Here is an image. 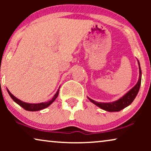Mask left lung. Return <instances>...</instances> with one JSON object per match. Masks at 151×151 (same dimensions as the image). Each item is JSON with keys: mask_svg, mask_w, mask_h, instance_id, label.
I'll list each match as a JSON object with an SVG mask.
<instances>
[{"mask_svg": "<svg viewBox=\"0 0 151 151\" xmlns=\"http://www.w3.org/2000/svg\"><path fill=\"white\" fill-rule=\"evenodd\" d=\"M137 62L139 70V80H138L137 84H136L131 90L129 91L124 96H123L122 98H119V100L111 102H98L87 97L88 100H89L92 103H93L94 104H96L97 106L100 107V109H103V110L109 111V112H116V111H119L122 110L123 109L126 108L127 106H129V105L133 102V101L135 100V97L137 96L138 92H139L140 85H141L142 71L141 68H140L139 62L138 60Z\"/></svg>", "mask_w": 151, "mask_h": 151, "instance_id": "left-lung-1", "label": "left lung"}]
</instances>
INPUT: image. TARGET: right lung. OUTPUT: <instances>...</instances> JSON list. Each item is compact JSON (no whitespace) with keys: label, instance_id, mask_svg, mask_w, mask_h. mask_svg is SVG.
<instances>
[{"label":"right lung","instance_id":"right-lung-1","mask_svg":"<svg viewBox=\"0 0 151 151\" xmlns=\"http://www.w3.org/2000/svg\"><path fill=\"white\" fill-rule=\"evenodd\" d=\"M59 89L60 88L58 89L57 92L55 93L54 96L53 97V98L51 99V100L48 101V102L38 103V104H31V103H27V102H22V100H19V99L16 98L14 95H12L9 90L8 89L7 90L8 93H9L12 100H13L16 104L20 105L22 108H23L24 109H25L26 111H40L42 110V109H44L45 108H47V107H48L49 106H50V105L55 100V99L57 98V97L58 96Z\"/></svg>","mask_w":151,"mask_h":151}]
</instances>
